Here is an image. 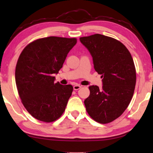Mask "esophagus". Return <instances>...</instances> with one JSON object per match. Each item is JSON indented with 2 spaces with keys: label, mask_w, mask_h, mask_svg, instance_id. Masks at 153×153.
Masks as SVG:
<instances>
[{
  "label": "esophagus",
  "mask_w": 153,
  "mask_h": 153,
  "mask_svg": "<svg viewBox=\"0 0 153 153\" xmlns=\"http://www.w3.org/2000/svg\"><path fill=\"white\" fill-rule=\"evenodd\" d=\"M73 88H74V91H77V90H79V89H80L81 88V86H80V85L76 84V85H74Z\"/></svg>",
  "instance_id": "34e87169"
}]
</instances>
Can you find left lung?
Returning a JSON list of instances; mask_svg holds the SVG:
<instances>
[{"label":"left lung","instance_id":"obj_1","mask_svg":"<svg viewBox=\"0 0 153 153\" xmlns=\"http://www.w3.org/2000/svg\"><path fill=\"white\" fill-rule=\"evenodd\" d=\"M80 41L92 55L95 70L103 78L101 89L88 87L86 110L97 122H112L123 114L134 95L136 72L131 55L120 41L99 33L81 37Z\"/></svg>","mask_w":153,"mask_h":153}]
</instances>
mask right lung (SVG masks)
Segmentation results:
<instances>
[{"instance_id": "right-lung-1", "label": "right lung", "mask_w": 153, "mask_h": 153, "mask_svg": "<svg viewBox=\"0 0 153 153\" xmlns=\"http://www.w3.org/2000/svg\"><path fill=\"white\" fill-rule=\"evenodd\" d=\"M76 38L49 36L32 41L22 51L15 68V81L22 102L31 116L47 123L62 116L72 85L55 83Z\"/></svg>"}]
</instances>
